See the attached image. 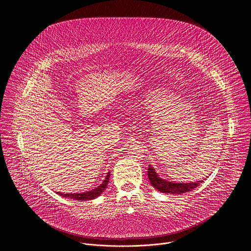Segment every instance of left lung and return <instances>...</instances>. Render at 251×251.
<instances>
[{
	"label": "left lung",
	"instance_id": "1",
	"mask_svg": "<svg viewBox=\"0 0 251 251\" xmlns=\"http://www.w3.org/2000/svg\"><path fill=\"white\" fill-rule=\"evenodd\" d=\"M148 177L150 180L151 185L163 194H171V195H181L183 193L190 192L195 188L199 187L203 181H197L191 183H174L169 182L165 178L160 177V176L156 173L155 169L152 166L148 168Z\"/></svg>",
	"mask_w": 251,
	"mask_h": 251
}]
</instances>
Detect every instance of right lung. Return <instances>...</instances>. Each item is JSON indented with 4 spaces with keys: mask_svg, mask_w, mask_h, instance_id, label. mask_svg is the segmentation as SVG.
<instances>
[{
    "mask_svg": "<svg viewBox=\"0 0 251 251\" xmlns=\"http://www.w3.org/2000/svg\"><path fill=\"white\" fill-rule=\"evenodd\" d=\"M109 177H110V172L107 173L105 178L103 180V182L95 189L88 191V192H84V193H71V194H62L57 192L56 194L63 197V198H69V199H74V200H77V201H88V200H93L97 197H99L106 189L107 185L109 183Z\"/></svg>",
    "mask_w": 251,
    "mask_h": 251,
    "instance_id": "right-lung-1",
    "label": "right lung"
}]
</instances>
